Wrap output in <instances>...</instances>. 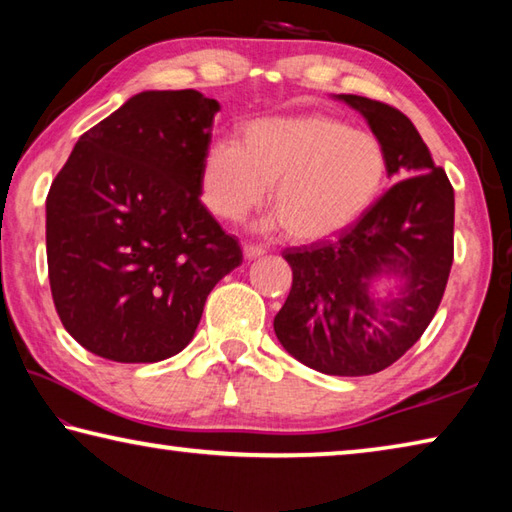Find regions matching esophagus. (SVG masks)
Returning a JSON list of instances; mask_svg holds the SVG:
<instances>
[{"instance_id":"esophagus-1","label":"esophagus","mask_w":512,"mask_h":512,"mask_svg":"<svg viewBox=\"0 0 512 512\" xmlns=\"http://www.w3.org/2000/svg\"><path fill=\"white\" fill-rule=\"evenodd\" d=\"M266 253L264 246H257V244H244V257L246 259H255V257H262Z\"/></svg>"}]
</instances>
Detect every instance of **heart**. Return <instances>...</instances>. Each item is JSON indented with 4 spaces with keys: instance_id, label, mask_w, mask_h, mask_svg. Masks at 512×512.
Returning <instances> with one entry per match:
<instances>
[{
    "instance_id": "b5f03b06",
    "label": "heart",
    "mask_w": 512,
    "mask_h": 512,
    "mask_svg": "<svg viewBox=\"0 0 512 512\" xmlns=\"http://www.w3.org/2000/svg\"><path fill=\"white\" fill-rule=\"evenodd\" d=\"M388 160L375 135L325 115L259 119L241 144L219 140L205 151L201 201L212 216L237 223L264 201L291 237L311 241L348 228L377 201Z\"/></svg>"
}]
</instances>
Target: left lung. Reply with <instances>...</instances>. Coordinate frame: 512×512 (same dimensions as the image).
I'll return each instance as SVG.
<instances>
[{
	"mask_svg": "<svg viewBox=\"0 0 512 512\" xmlns=\"http://www.w3.org/2000/svg\"><path fill=\"white\" fill-rule=\"evenodd\" d=\"M384 146L386 189L336 239L287 248L293 282L273 320L291 357L325 375H375L411 350L436 316L454 262V187L411 119L388 103L339 94ZM405 280L397 299L369 296L377 274Z\"/></svg>",
	"mask_w": 512,
	"mask_h": 512,
	"instance_id": "obj_1",
	"label": "left lung"
}]
</instances>
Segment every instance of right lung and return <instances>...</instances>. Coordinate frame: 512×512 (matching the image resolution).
Segmentation results:
<instances>
[{
    "instance_id": "add662e5",
    "label": "right lung",
    "mask_w": 512,
    "mask_h": 512,
    "mask_svg": "<svg viewBox=\"0 0 512 512\" xmlns=\"http://www.w3.org/2000/svg\"><path fill=\"white\" fill-rule=\"evenodd\" d=\"M219 103L140 92L81 135L47 194L49 287L60 323L119 363L178 354L214 284L241 264L201 203Z\"/></svg>"
}]
</instances>
